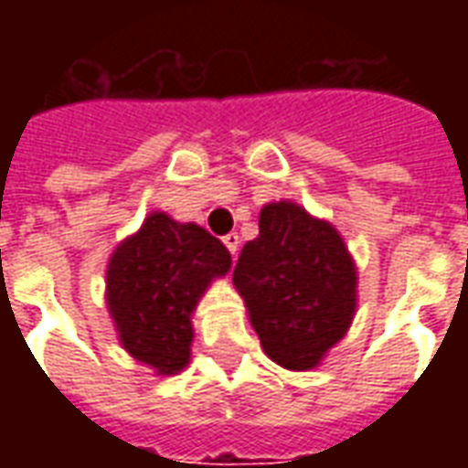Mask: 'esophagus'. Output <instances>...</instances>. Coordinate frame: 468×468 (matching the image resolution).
Segmentation results:
<instances>
[{
    "mask_svg": "<svg viewBox=\"0 0 468 468\" xmlns=\"http://www.w3.org/2000/svg\"><path fill=\"white\" fill-rule=\"evenodd\" d=\"M223 243H225V248H228V250H230V253H238V248H240V235L238 233H228L223 238Z\"/></svg>",
    "mask_w": 468,
    "mask_h": 468,
    "instance_id": "esophagus-1",
    "label": "esophagus"
}]
</instances>
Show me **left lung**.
Segmentation results:
<instances>
[{
	"mask_svg": "<svg viewBox=\"0 0 468 468\" xmlns=\"http://www.w3.org/2000/svg\"><path fill=\"white\" fill-rule=\"evenodd\" d=\"M233 283L265 356L288 371L321 366L358 308V268L344 235L293 200L263 205Z\"/></svg>",
	"mask_w": 468,
	"mask_h": 468,
	"instance_id": "obj_1",
	"label": "left lung"
}]
</instances>
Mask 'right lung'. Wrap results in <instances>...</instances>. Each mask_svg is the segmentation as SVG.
Instances as JSON below:
<instances>
[{"instance_id": "obj_1", "label": "right lung", "mask_w": 468, "mask_h": 468, "mask_svg": "<svg viewBox=\"0 0 468 468\" xmlns=\"http://www.w3.org/2000/svg\"><path fill=\"white\" fill-rule=\"evenodd\" d=\"M230 265L228 248L205 228L153 210L107 261L105 303L120 346L157 376L185 371L195 308Z\"/></svg>"}]
</instances>
